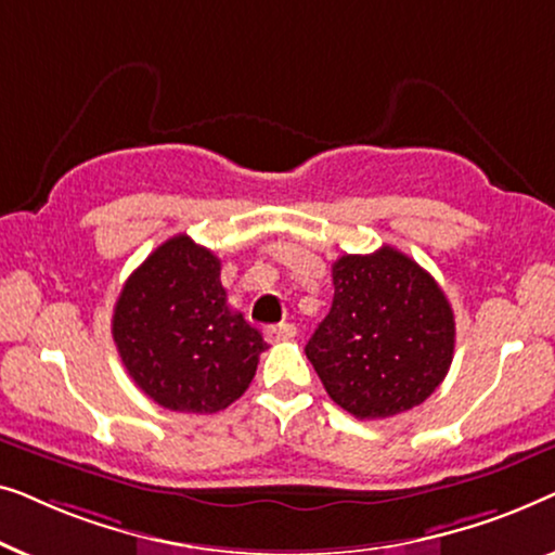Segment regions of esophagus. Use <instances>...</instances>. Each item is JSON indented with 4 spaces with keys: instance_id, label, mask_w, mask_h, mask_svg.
Segmentation results:
<instances>
[{
    "instance_id": "34e87169",
    "label": "esophagus",
    "mask_w": 555,
    "mask_h": 555,
    "mask_svg": "<svg viewBox=\"0 0 555 555\" xmlns=\"http://www.w3.org/2000/svg\"><path fill=\"white\" fill-rule=\"evenodd\" d=\"M264 336L270 340H291L298 336V328H295L293 323H280V325H270L268 331H264Z\"/></svg>"
}]
</instances>
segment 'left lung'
<instances>
[{
    "label": "left lung",
    "instance_id": "obj_1",
    "mask_svg": "<svg viewBox=\"0 0 555 555\" xmlns=\"http://www.w3.org/2000/svg\"><path fill=\"white\" fill-rule=\"evenodd\" d=\"M333 306L306 346L328 397L356 420L420 406L450 371L454 313L427 270L384 245L333 262Z\"/></svg>",
    "mask_w": 555,
    "mask_h": 555
}]
</instances>
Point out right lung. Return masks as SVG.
Returning a JSON list of instances; mask_svg holds the SVG:
<instances>
[{"label":"right lung","instance_id":"1","mask_svg":"<svg viewBox=\"0 0 555 555\" xmlns=\"http://www.w3.org/2000/svg\"><path fill=\"white\" fill-rule=\"evenodd\" d=\"M222 262L186 234L131 272L113 308V340L135 386L158 406L222 412L247 391L262 333L227 306Z\"/></svg>","mask_w":555,"mask_h":555}]
</instances>
